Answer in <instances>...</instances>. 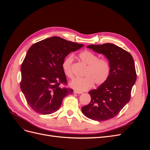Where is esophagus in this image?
<instances>
[{
	"label": "esophagus",
	"mask_w": 150,
	"mask_h": 150,
	"mask_svg": "<svg viewBox=\"0 0 150 150\" xmlns=\"http://www.w3.org/2000/svg\"><path fill=\"white\" fill-rule=\"evenodd\" d=\"M74 93H76V94H82L83 93V92L79 91H77V90H74Z\"/></svg>",
	"instance_id": "1"
}]
</instances>
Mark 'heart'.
<instances>
[{
  "label": "heart",
  "mask_w": 150,
  "mask_h": 150,
  "mask_svg": "<svg viewBox=\"0 0 150 150\" xmlns=\"http://www.w3.org/2000/svg\"><path fill=\"white\" fill-rule=\"evenodd\" d=\"M79 57L87 67L84 72V78L74 79L70 83L71 87L77 91H83L92 88L94 84L100 86L108 80L110 74L111 67L106 59L99 58L96 54L89 50L81 52ZM73 61L74 56L69 55L64 59L62 64L63 72L69 79L73 78Z\"/></svg>",
  "instance_id": "1"
}]
</instances>
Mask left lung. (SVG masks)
<instances>
[{
    "mask_svg": "<svg viewBox=\"0 0 150 150\" xmlns=\"http://www.w3.org/2000/svg\"><path fill=\"white\" fill-rule=\"evenodd\" d=\"M87 47L104 54L108 59L111 71L105 83L89 92L91 100L81 110L91 120H110L130 100L131 89L137 80L133 58L129 52L113 44L89 45Z\"/></svg>",
    "mask_w": 150,
    "mask_h": 150,
    "instance_id": "obj_1",
    "label": "left lung"
}]
</instances>
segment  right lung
I'll list each match as a JSON object with an SVG mask.
<instances>
[{"instance_id":"add662e5","label":"right lung","mask_w":150,"mask_h":150,"mask_svg":"<svg viewBox=\"0 0 150 150\" xmlns=\"http://www.w3.org/2000/svg\"><path fill=\"white\" fill-rule=\"evenodd\" d=\"M83 44L61 38H49L34 44L21 66V89L27 103L36 112L49 115L60 108L62 99L73 90L67 85L62 70L64 58Z\"/></svg>"}]
</instances>
